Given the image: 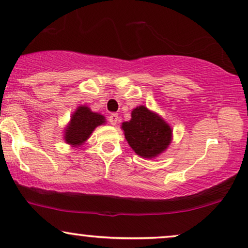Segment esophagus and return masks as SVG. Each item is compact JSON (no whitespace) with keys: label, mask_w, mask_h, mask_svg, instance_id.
Instances as JSON below:
<instances>
[{"label":"esophagus","mask_w":248,"mask_h":248,"mask_svg":"<svg viewBox=\"0 0 248 248\" xmlns=\"http://www.w3.org/2000/svg\"><path fill=\"white\" fill-rule=\"evenodd\" d=\"M118 121V115L117 114H111L109 116V123L111 125H116Z\"/></svg>","instance_id":"1"}]
</instances>
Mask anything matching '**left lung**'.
Segmentation results:
<instances>
[{
  "mask_svg": "<svg viewBox=\"0 0 248 248\" xmlns=\"http://www.w3.org/2000/svg\"><path fill=\"white\" fill-rule=\"evenodd\" d=\"M122 130L132 150L142 158H157L172 140L170 125L143 105L132 110L131 120L122 123Z\"/></svg>",
  "mask_w": 248,
  "mask_h": 248,
  "instance_id": "left-lung-1",
  "label": "left lung"
}]
</instances>
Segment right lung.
<instances>
[{"label":"right lung","mask_w":248,"mask_h":248,"mask_svg":"<svg viewBox=\"0 0 248 248\" xmlns=\"http://www.w3.org/2000/svg\"><path fill=\"white\" fill-rule=\"evenodd\" d=\"M106 124V117L94 113L86 105H81L71 115L70 122L64 127L63 139L71 147H80L90 138L94 128Z\"/></svg>","instance_id":"add662e5"}]
</instances>
